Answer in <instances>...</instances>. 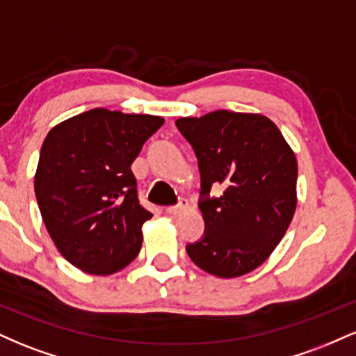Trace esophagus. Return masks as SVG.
Returning <instances> with one entry per match:
<instances>
[{
    "label": "esophagus",
    "instance_id": "obj_1",
    "mask_svg": "<svg viewBox=\"0 0 356 356\" xmlns=\"http://www.w3.org/2000/svg\"><path fill=\"white\" fill-rule=\"evenodd\" d=\"M186 209H187V201H186V199H181L177 206H169L165 209V212H167V214H170V216H177V214H181V212H184Z\"/></svg>",
    "mask_w": 356,
    "mask_h": 356
}]
</instances>
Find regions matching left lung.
Here are the masks:
<instances>
[{"label":"left lung","mask_w":356,"mask_h":356,"mask_svg":"<svg viewBox=\"0 0 356 356\" xmlns=\"http://www.w3.org/2000/svg\"><path fill=\"white\" fill-rule=\"evenodd\" d=\"M197 157L206 229L186 251L218 277H238L264 263L296 209L298 162L280 129L259 113L216 110L175 122ZM212 188L223 192L216 198Z\"/></svg>","instance_id":"1"}]
</instances>
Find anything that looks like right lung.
<instances>
[{"instance_id": "right-lung-1", "label": "right lung", "mask_w": 356, "mask_h": 356, "mask_svg": "<svg viewBox=\"0 0 356 356\" xmlns=\"http://www.w3.org/2000/svg\"><path fill=\"white\" fill-rule=\"evenodd\" d=\"M162 124L157 115L93 108L48 132L35 194L48 234L75 268L107 276L136 259L152 214L138 202L130 165Z\"/></svg>"}]
</instances>
